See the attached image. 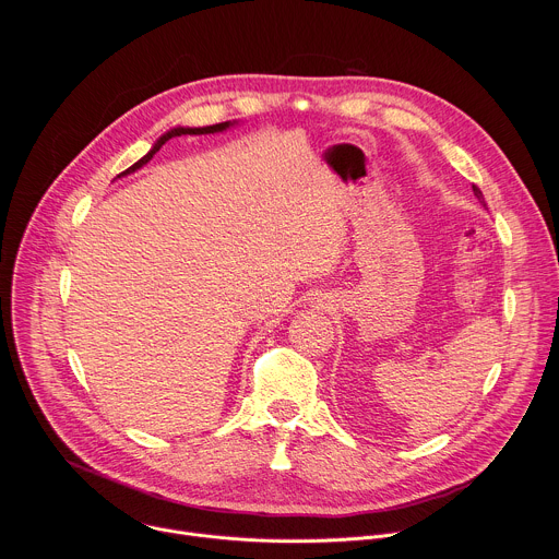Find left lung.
Returning a JSON list of instances; mask_svg holds the SVG:
<instances>
[{"label": "left lung", "mask_w": 559, "mask_h": 559, "mask_svg": "<svg viewBox=\"0 0 559 559\" xmlns=\"http://www.w3.org/2000/svg\"><path fill=\"white\" fill-rule=\"evenodd\" d=\"M473 194H475V199H477V201H480L483 205H487V203H485V197H483V192H480V188H477V186H473Z\"/></svg>", "instance_id": "8db88e82"}]
</instances>
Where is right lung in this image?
I'll list each match as a JSON object with an SVG mask.
<instances>
[{
    "label": "right lung",
    "mask_w": 559,
    "mask_h": 559,
    "mask_svg": "<svg viewBox=\"0 0 559 559\" xmlns=\"http://www.w3.org/2000/svg\"><path fill=\"white\" fill-rule=\"evenodd\" d=\"M238 121H223V123H214V126H203V128H170L166 134H162V136H158L156 139V143L150 147V152L145 154V156H141L139 158V162L136 164H132L126 173H121V175H117V179H121V177H128V175H132V173H136V170H141L147 162H150V158L158 152V150H162L164 147V143L166 141H170L173 136H181V134H216V132H223V130H227V128H231V126H236Z\"/></svg>",
    "instance_id": "1"
}]
</instances>
